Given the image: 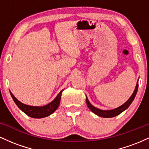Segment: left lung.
I'll return each mask as SVG.
<instances>
[{
	"label": "left lung",
	"mask_w": 149,
	"mask_h": 149,
	"mask_svg": "<svg viewBox=\"0 0 149 149\" xmlns=\"http://www.w3.org/2000/svg\"><path fill=\"white\" fill-rule=\"evenodd\" d=\"M138 86H139V83H136V87H135V89L134 90V92L132 93V96L130 97L129 100H128L125 103L121 105L120 107L116 108L115 109H113V110H109V111H104V110H101V109H97V108L95 107L94 106H92L91 104L89 102L88 97H86V103L89 109L92 111L94 113H95L96 115L100 116V117L102 118H112V117H115V116L119 115L120 113H121L122 112H123L125 110L127 109L128 107H130V105L132 104V102H133L134 100L135 96L136 95V92H137L138 90Z\"/></svg>",
	"instance_id": "8db88e82"
}]
</instances>
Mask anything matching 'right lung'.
I'll list each match as a JSON object with an SVG mask.
<instances>
[{"label": "right lung", "mask_w": 149, "mask_h": 149, "mask_svg": "<svg viewBox=\"0 0 149 149\" xmlns=\"http://www.w3.org/2000/svg\"><path fill=\"white\" fill-rule=\"evenodd\" d=\"M63 90H61V92L58 94L57 96L56 97V98L52 102H51L50 103L47 104V105L43 106V107H32V106L26 105V104L20 102L13 95L11 92H10V95H11L17 106L19 108V109H21L22 111L25 113L27 116H30L31 118H42L47 117V116L51 115L52 113H54L57 110L59 105V103H60L61 93H62Z\"/></svg>", "instance_id": "right-lung-1"}]
</instances>
